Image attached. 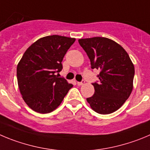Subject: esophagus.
I'll use <instances>...</instances> for the list:
<instances>
[{"label": "esophagus", "instance_id": "1", "mask_svg": "<svg viewBox=\"0 0 150 150\" xmlns=\"http://www.w3.org/2000/svg\"><path fill=\"white\" fill-rule=\"evenodd\" d=\"M84 83H85V81H81V82H77V84H78V86H82V85L84 84Z\"/></svg>", "mask_w": 150, "mask_h": 150}]
</instances>
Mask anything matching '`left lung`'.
I'll return each mask as SVG.
<instances>
[{
	"label": "left lung",
	"instance_id": "1",
	"mask_svg": "<svg viewBox=\"0 0 150 150\" xmlns=\"http://www.w3.org/2000/svg\"><path fill=\"white\" fill-rule=\"evenodd\" d=\"M91 62L100 71L99 83H92L95 94L86 98L90 107L102 115L117 110L133 89L135 67L128 53L120 44L103 37L78 40Z\"/></svg>",
	"mask_w": 150,
	"mask_h": 150
}]
</instances>
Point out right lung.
<instances>
[{"label":"right lung","mask_w":150,"mask_h":150,"mask_svg":"<svg viewBox=\"0 0 150 150\" xmlns=\"http://www.w3.org/2000/svg\"><path fill=\"white\" fill-rule=\"evenodd\" d=\"M75 38L61 35L41 38L24 52L17 67V78L25 103L45 114L59 107L73 86L56 72L62 69L63 58Z\"/></svg>","instance_id":"obj_1"}]
</instances>
